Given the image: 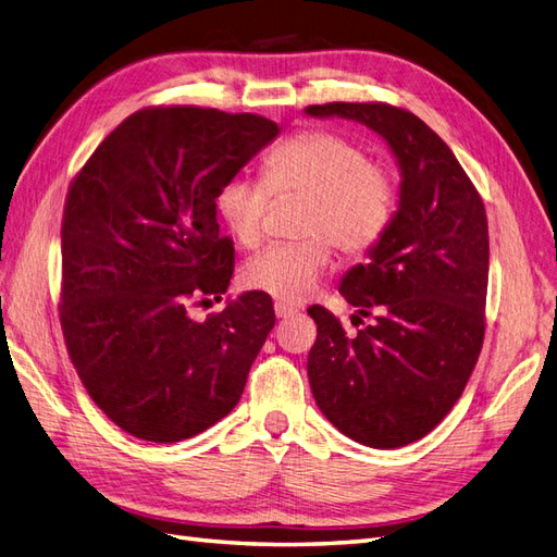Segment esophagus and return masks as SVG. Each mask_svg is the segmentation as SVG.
Wrapping results in <instances>:
<instances>
[{"label": "esophagus", "mask_w": 557, "mask_h": 557, "mask_svg": "<svg viewBox=\"0 0 557 557\" xmlns=\"http://www.w3.org/2000/svg\"><path fill=\"white\" fill-rule=\"evenodd\" d=\"M274 311H276V315H278V318H288V315L297 313V309H295V307H290V305H283V301H276V305H274Z\"/></svg>", "instance_id": "1"}]
</instances>
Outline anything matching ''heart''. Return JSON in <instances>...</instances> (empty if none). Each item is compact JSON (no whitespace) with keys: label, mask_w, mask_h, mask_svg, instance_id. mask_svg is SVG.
Wrapping results in <instances>:
<instances>
[{"label":"heart","mask_w":557,"mask_h":557,"mask_svg":"<svg viewBox=\"0 0 557 557\" xmlns=\"http://www.w3.org/2000/svg\"><path fill=\"white\" fill-rule=\"evenodd\" d=\"M307 195L297 242L274 244L250 258L246 288L283 305L307 299L332 262V246L346 258H364L391 232L399 185L391 166L369 160V150L339 132L305 129L274 146L262 160V178L232 176L213 207L234 242L256 248L264 237L272 195Z\"/></svg>","instance_id":"obj_1"}]
</instances>
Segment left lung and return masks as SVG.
Returning <instances> with one entry per match:
<instances>
[{"label":"left lung","mask_w":557,"mask_h":557,"mask_svg":"<svg viewBox=\"0 0 557 557\" xmlns=\"http://www.w3.org/2000/svg\"><path fill=\"white\" fill-rule=\"evenodd\" d=\"M307 113L374 129L401 172L391 232L339 288L360 315L376 313L374 325L348 336L327 309H309L311 393L352 442L407 446L442 423L479 360L491 262L483 199L440 134L407 109L332 102Z\"/></svg>","instance_id":"obj_1"}]
</instances>
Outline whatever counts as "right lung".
<instances>
[{
  "label": "right lung",
  "mask_w": 557,
  "mask_h": 557,
  "mask_svg": "<svg viewBox=\"0 0 557 557\" xmlns=\"http://www.w3.org/2000/svg\"><path fill=\"white\" fill-rule=\"evenodd\" d=\"M256 113L148 107L117 125L74 176L62 215L60 325L92 401L144 442L209 430L242 399L272 332V297L244 293L221 313L234 246L213 199L276 139Z\"/></svg>",
  "instance_id": "obj_1"
}]
</instances>
